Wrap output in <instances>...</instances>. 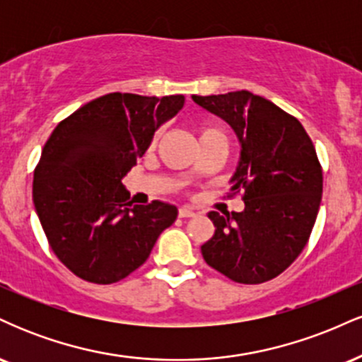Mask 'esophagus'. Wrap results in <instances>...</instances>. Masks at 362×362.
Returning <instances> with one entry per match:
<instances>
[{
    "instance_id": "34e87169",
    "label": "esophagus",
    "mask_w": 362,
    "mask_h": 362,
    "mask_svg": "<svg viewBox=\"0 0 362 362\" xmlns=\"http://www.w3.org/2000/svg\"><path fill=\"white\" fill-rule=\"evenodd\" d=\"M195 214H197V213H195L192 207L184 206V207H180V209H178V216H180V218H194Z\"/></svg>"
}]
</instances>
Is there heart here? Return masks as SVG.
I'll return each mask as SVG.
<instances>
[{
	"label": "heart",
	"instance_id": "b5f03b06",
	"mask_svg": "<svg viewBox=\"0 0 362 362\" xmlns=\"http://www.w3.org/2000/svg\"><path fill=\"white\" fill-rule=\"evenodd\" d=\"M207 136H221V132H219L216 127H211V126L199 127V139L207 138Z\"/></svg>",
	"mask_w": 362,
	"mask_h": 362
}]
</instances>
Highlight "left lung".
Wrapping results in <instances>:
<instances>
[{
  "mask_svg": "<svg viewBox=\"0 0 362 362\" xmlns=\"http://www.w3.org/2000/svg\"><path fill=\"white\" fill-rule=\"evenodd\" d=\"M192 100L233 129L240 156L230 184L245 201L242 213L207 214L216 230L202 257L235 282L271 281L296 260L317 221L323 177L313 143L300 120L247 90Z\"/></svg>",
  "mask_w": 362,
  "mask_h": 362,
  "instance_id": "left-lung-1",
  "label": "left lung"
}]
</instances>
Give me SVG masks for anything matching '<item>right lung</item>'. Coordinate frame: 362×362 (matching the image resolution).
Listing matches in <instances>:
<instances>
[{
	"instance_id": "right-lung-1",
	"label": "right lung",
	"mask_w": 362,
	"mask_h": 362,
	"mask_svg": "<svg viewBox=\"0 0 362 362\" xmlns=\"http://www.w3.org/2000/svg\"><path fill=\"white\" fill-rule=\"evenodd\" d=\"M184 95L109 93L57 124L34 173V206L52 252L81 279L112 284L143 265L177 206H132L122 178Z\"/></svg>"
}]
</instances>
